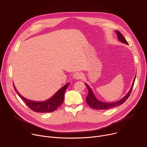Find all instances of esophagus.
Segmentation results:
<instances>
[{"mask_svg": "<svg viewBox=\"0 0 147 147\" xmlns=\"http://www.w3.org/2000/svg\"><path fill=\"white\" fill-rule=\"evenodd\" d=\"M83 76L82 72H76L73 74V78L75 79H81L83 78Z\"/></svg>", "mask_w": 147, "mask_h": 147, "instance_id": "esophagus-1", "label": "esophagus"}]
</instances>
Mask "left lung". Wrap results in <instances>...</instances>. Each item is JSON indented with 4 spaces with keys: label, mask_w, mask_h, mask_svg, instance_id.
Listing matches in <instances>:
<instances>
[{
    "label": "left lung",
    "mask_w": 147,
    "mask_h": 147,
    "mask_svg": "<svg viewBox=\"0 0 147 147\" xmlns=\"http://www.w3.org/2000/svg\"><path fill=\"white\" fill-rule=\"evenodd\" d=\"M115 32L117 35L118 40L120 42H121L123 43L129 45L125 39V38L124 37V36H123L119 32V31H115ZM135 78H136V76H135L132 85V86H131L129 91L127 92V94L124 97L122 98L120 100H119V101H117L114 102H107L99 101V99H98L95 97L94 92H93V91H92L90 87L86 83H84V84H85V85L86 86V87L88 88V90H89V94H88V95L86 97V102L88 103V104L89 105V107L90 108H92V109H96V110H107L109 109H111V108H113L115 107H118L124 103L126 101L127 99L129 98V96L131 93V92H132V90L133 89Z\"/></svg>",
    "instance_id": "1"
}]
</instances>
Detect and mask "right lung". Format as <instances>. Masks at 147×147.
I'll use <instances>...</instances> for the list:
<instances>
[{
	"mask_svg": "<svg viewBox=\"0 0 147 147\" xmlns=\"http://www.w3.org/2000/svg\"><path fill=\"white\" fill-rule=\"evenodd\" d=\"M69 83H67L65 85L59 89L52 97L43 101H32V100L27 99L19 93L16 88L15 87L14 84L13 87L18 95L20 97L21 99H22V101L26 104V105L31 110L37 113H51L55 111L63 104L64 101L65 91L67 89V87L69 86Z\"/></svg>",
	"mask_w": 147,
	"mask_h": 147,
	"instance_id": "right-lung-1",
	"label": "right lung"
}]
</instances>
